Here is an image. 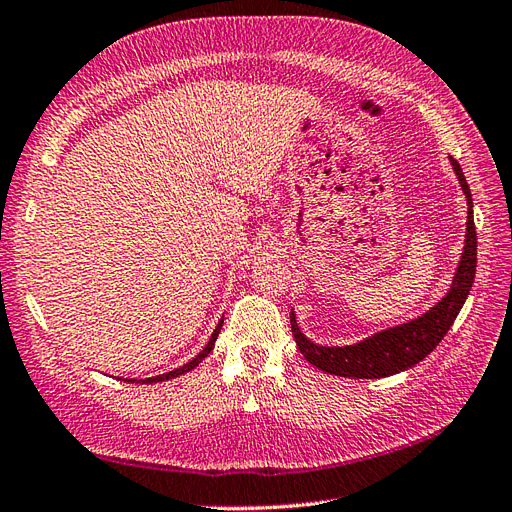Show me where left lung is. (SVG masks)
I'll use <instances>...</instances> for the list:
<instances>
[{
	"mask_svg": "<svg viewBox=\"0 0 512 512\" xmlns=\"http://www.w3.org/2000/svg\"><path fill=\"white\" fill-rule=\"evenodd\" d=\"M451 163L468 200V232L464 253H461L459 268L455 272L449 293L444 295L432 310H427L423 317L398 327L385 329V332L374 334L353 346H319L315 342H310L300 332V327L295 323V317L291 312L293 338L298 342L300 353L312 366L336 376L383 378L419 364V361L430 355L438 346V342L447 336L461 306H464L468 298L476 274V227L472 214V195L466 183V176L461 172V166L453 157Z\"/></svg>",
	"mask_w": 512,
	"mask_h": 512,
	"instance_id": "1",
	"label": "left lung"
}]
</instances>
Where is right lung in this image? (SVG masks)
Segmentation results:
<instances>
[{
    "instance_id": "obj_1",
    "label": "right lung",
    "mask_w": 512,
    "mask_h": 512,
    "mask_svg": "<svg viewBox=\"0 0 512 512\" xmlns=\"http://www.w3.org/2000/svg\"><path fill=\"white\" fill-rule=\"evenodd\" d=\"M221 327H223V319L219 321V325H217V329H214L212 332V336H210V340H208V344L204 346V351L197 355L195 359H191L189 364H185V366H180V368H176V370H172V372H166V374H159V376H153V378H146L144 383H159V381H170V378H174V376H180V374H185V372H189V370H193L197 364H200V361L212 351V346H214V340H217V336H219V332H221Z\"/></svg>"
}]
</instances>
